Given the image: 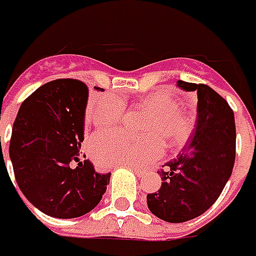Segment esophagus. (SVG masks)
I'll return each mask as SVG.
<instances>
[{"label":"esophagus","mask_w":256,"mask_h":256,"mask_svg":"<svg viewBox=\"0 0 256 256\" xmlns=\"http://www.w3.org/2000/svg\"><path fill=\"white\" fill-rule=\"evenodd\" d=\"M130 169H132V172H134V173H136L138 176L145 174L144 169H138V168H130Z\"/></svg>","instance_id":"34e87169"}]
</instances>
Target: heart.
Masks as SVG:
<instances>
[{
    "mask_svg": "<svg viewBox=\"0 0 256 256\" xmlns=\"http://www.w3.org/2000/svg\"><path fill=\"white\" fill-rule=\"evenodd\" d=\"M140 106L149 112L141 130L134 136L124 130H104L91 140L90 150L102 165L142 166L161 156L165 140L170 145H182L193 130L192 116L180 110L178 100L165 91H154L140 99ZM126 103L122 98H100L91 111V118L100 128H114L122 122Z\"/></svg>",
    "mask_w": 256,
    "mask_h": 256,
    "instance_id": "heart-1",
    "label": "heart"
}]
</instances>
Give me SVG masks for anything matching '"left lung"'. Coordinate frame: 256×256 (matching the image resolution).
<instances>
[{"label": "left lung", "mask_w": 256, "mask_h": 256, "mask_svg": "<svg viewBox=\"0 0 256 256\" xmlns=\"http://www.w3.org/2000/svg\"><path fill=\"white\" fill-rule=\"evenodd\" d=\"M197 92V126L185 150L162 165V182L146 196L149 210L160 220L181 224L197 218L218 200L235 162L234 112L209 86L178 80Z\"/></svg>", "instance_id": "1"}]
</instances>
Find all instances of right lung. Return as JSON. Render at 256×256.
Listing matches in <instances>:
<instances>
[{
  "instance_id": "add662e5",
  "label": "right lung",
  "mask_w": 256,
  "mask_h": 256,
  "mask_svg": "<svg viewBox=\"0 0 256 256\" xmlns=\"http://www.w3.org/2000/svg\"><path fill=\"white\" fill-rule=\"evenodd\" d=\"M104 91L103 88L95 87ZM88 87L56 79L24 99L10 138L14 176L36 209L55 218L84 216L103 198L111 173L80 161Z\"/></svg>"
}]
</instances>
